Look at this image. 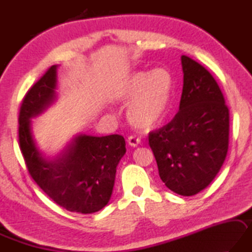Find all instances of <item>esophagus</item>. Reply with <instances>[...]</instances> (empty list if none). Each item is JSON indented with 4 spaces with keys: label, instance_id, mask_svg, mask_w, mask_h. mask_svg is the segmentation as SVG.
<instances>
[{
    "label": "esophagus",
    "instance_id": "34e87169",
    "mask_svg": "<svg viewBox=\"0 0 252 252\" xmlns=\"http://www.w3.org/2000/svg\"><path fill=\"white\" fill-rule=\"evenodd\" d=\"M140 142H141V139L135 135H130L129 138H127V143H129V145L131 146H136Z\"/></svg>",
    "mask_w": 252,
    "mask_h": 252
}]
</instances>
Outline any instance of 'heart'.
I'll list each match as a JSON object with an SVG mask.
<instances>
[{
    "label": "heart",
    "instance_id": "b5f03b06",
    "mask_svg": "<svg viewBox=\"0 0 252 252\" xmlns=\"http://www.w3.org/2000/svg\"><path fill=\"white\" fill-rule=\"evenodd\" d=\"M172 77L163 68L136 72L127 80L121 98L130 102V121L142 129H150L163 120L170 106Z\"/></svg>",
    "mask_w": 252,
    "mask_h": 252
}]
</instances>
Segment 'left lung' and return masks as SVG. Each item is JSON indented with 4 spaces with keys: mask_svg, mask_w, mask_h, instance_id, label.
Wrapping results in <instances>:
<instances>
[{
    "mask_svg": "<svg viewBox=\"0 0 252 252\" xmlns=\"http://www.w3.org/2000/svg\"><path fill=\"white\" fill-rule=\"evenodd\" d=\"M184 74L178 111L149 133L162 182L174 193L191 196L206 189L225 162L229 144V109L212 74L183 55Z\"/></svg>",
    "mask_w": 252,
    "mask_h": 252,
    "instance_id": "left-lung-1",
    "label": "left lung"
}]
</instances>
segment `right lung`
Wrapping results in <instances>:
<instances>
[{
    "instance_id": "1",
    "label": "right lung",
    "mask_w": 252,
    "mask_h": 252,
    "mask_svg": "<svg viewBox=\"0 0 252 252\" xmlns=\"http://www.w3.org/2000/svg\"><path fill=\"white\" fill-rule=\"evenodd\" d=\"M56 69L47 71L31 87L18 114V141L27 170L44 193L69 212L93 214L111 197L118 163L126 153L122 135L80 134L54 161L43 158L31 131V118L38 116L56 98Z\"/></svg>"
}]
</instances>
